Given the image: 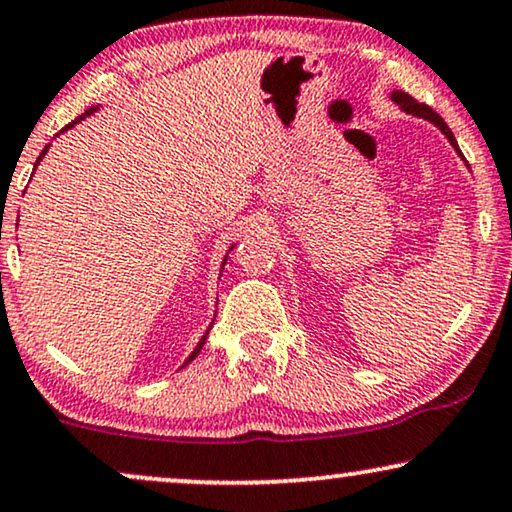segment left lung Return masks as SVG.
I'll list each match as a JSON object with an SVG mask.
<instances>
[{"mask_svg": "<svg viewBox=\"0 0 512 512\" xmlns=\"http://www.w3.org/2000/svg\"><path fill=\"white\" fill-rule=\"evenodd\" d=\"M391 98H393V102H398V105H400V107H403L407 114H414V117L428 119V121H431V124H435V126H438V128H440V131L447 135V140H449V142H452V145H454V149H456V152H459V154H461V149H459V145H456V138H454V135H452V131H449V126L445 124V121H442V117H440V114H438V112H433V109H431V107H428V105H424V102L414 100V98H412V95H410V93H405V91H393V95H391Z\"/></svg>", "mask_w": 512, "mask_h": 512, "instance_id": "1", "label": "left lung"}]
</instances>
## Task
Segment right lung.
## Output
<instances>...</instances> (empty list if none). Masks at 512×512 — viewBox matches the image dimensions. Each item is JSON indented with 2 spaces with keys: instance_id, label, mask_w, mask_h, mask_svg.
<instances>
[{
  "instance_id": "obj_1",
  "label": "right lung",
  "mask_w": 512,
  "mask_h": 512,
  "mask_svg": "<svg viewBox=\"0 0 512 512\" xmlns=\"http://www.w3.org/2000/svg\"><path fill=\"white\" fill-rule=\"evenodd\" d=\"M95 109H98V107H91V109H88V112H84V114H81V117H79V119H74V121H72V124H67V126L63 128V131H67V128H72L74 124H77V121H81V119H86V117H88V114H91V112H95ZM46 152H49V145H46V147H44V152H42V156H44ZM42 156H39V159H37V163H39V161H42ZM206 337H208V332H206V335H203V337H201V342H199V346H196V349L192 351V356H189V358L185 360V365L189 363V360H194L196 356H199V351L203 349V344H206Z\"/></svg>"
}]
</instances>
